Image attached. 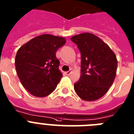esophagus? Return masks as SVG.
Here are the masks:
<instances>
[{
	"label": "esophagus",
	"instance_id": "1",
	"mask_svg": "<svg viewBox=\"0 0 134 134\" xmlns=\"http://www.w3.org/2000/svg\"><path fill=\"white\" fill-rule=\"evenodd\" d=\"M71 71H67V72H65V74H66L67 76H69V75L71 74Z\"/></svg>",
	"mask_w": 134,
	"mask_h": 134
}]
</instances>
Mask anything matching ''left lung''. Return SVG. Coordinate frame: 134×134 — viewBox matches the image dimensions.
I'll list each match as a JSON object with an SVG mask.
<instances>
[{"label":"left lung","instance_id":"obj_1","mask_svg":"<svg viewBox=\"0 0 134 134\" xmlns=\"http://www.w3.org/2000/svg\"><path fill=\"white\" fill-rule=\"evenodd\" d=\"M81 53V76L74 90L82 99L95 101L105 95L115 79L118 61L107 43L90 32L71 38Z\"/></svg>","mask_w":134,"mask_h":134}]
</instances>
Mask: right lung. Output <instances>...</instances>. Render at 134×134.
<instances>
[{"mask_svg":"<svg viewBox=\"0 0 134 134\" xmlns=\"http://www.w3.org/2000/svg\"><path fill=\"white\" fill-rule=\"evenodd\" d=\"M66 43L62 37L43 34L35 37L18 49L16 72L22 86L37 97H44L57 88L63 74L56 57L58 48Z\"/></svg>","mask_w":134,"mask_h":134,"instance_id":"obj_1","label":"right lung"}]
</instances>
